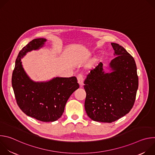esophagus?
Segmentation results:
<instances>
[{"mask_svg":"<svg viewBox=\"0 0 155 155\" xmlns=\"http://www.w3.org/2000/svg\"><path fill=\"white\" fill-rule=\"evenodd\" d=\"M77 80H78V82L80 84V86H82L83 84V75L82 74H78L77 75Z\"/></svg>","mask_w":155,"mask_h":155,"instance_id":"esophagus-1","label":"esophagus"}]
</instances>
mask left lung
I'll return each instance as SVG.
<instances>
[{
  "label": "left lung",
  "instance_id": "left-lung-1",
  "mask_svg": "<svg viewBox=\"0 0 155 155\" xmlns=\"http://www.w3.org/2000/svg\"><path fill=\"white\" fill-rule=\"evenodd\" d=\"M112 45L117 56L110 64L113 71L105 73L100 62L84 81L85 110L95 121L118 120L130 112L136 97L139 78L134 59L122 46Z\"/></svg>",
  "mask_w": 155,
  "mask_h": 155
}]
</instances>
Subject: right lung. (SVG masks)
<instances>
[{"instance_id": "1", "label": "right lung", "mask_w": 155, "mask_h": 155, "mask_svg": "<svg viewBox=\"0 0 155 155\" xmlns=\"http://www.w3.org/2000/svg\"><path fill=\"white\" fill-rule=\"evenodd\" d=\"M45 38L34 39L19 51L12 73V84L16 103L29 117L52 122L62 115L71 95L79 87L75 77H56L45 83L32 81L22 67L21 58L27 52L41 47Z\"/></svg>"}]
</instances>
